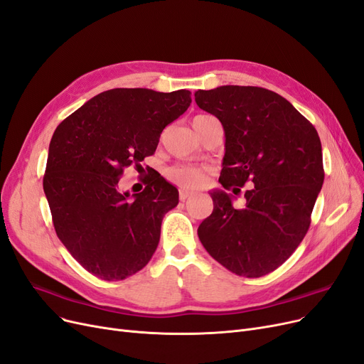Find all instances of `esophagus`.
Returning <instances> with one entry per match:
<instances>
[{
  "label": "esophagus",
  "mask_w": 364,
  "mask_h": 364,
  "mask_svg": "<svg viewBox=\"0 0 364 364\" xmlns=\"http://www.w3.org/2000/svg\"><path fill=\"white\" fill-rule=\"evenodd\" d=\"M193 194H194L193 191H186V190H181V191H179V198H181V201H185L186 198H190V197H191Z\"/></svg>",
  "instance_id": "obj_1"
}]
</instances>
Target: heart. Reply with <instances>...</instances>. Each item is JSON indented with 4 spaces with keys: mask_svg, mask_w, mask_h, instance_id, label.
<instances>
[{
    "mask_svg": "<svg viewBox=\"0 0 364 364\" xmlns=\"http://www.w3.org/2000/svg\"><path fill=\"white\" fill-rule=\"evenodd\" d=\"M167 178L170 182L183 188V190H194V188L201 186L205 182L206 171L193 166H176L167 171Z\"/></svg>",
    "mask_w": 364,
    "mask_h": 364,
    "instance_id": "obj_1",
    "label": "heart"
}]
</instances>
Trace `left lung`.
<instances>
[{"label": "left lung", "instance_id": "left-lung-1", "mask_svg": "<svg viewBox=\"0 0 364 364\" xmlns=\"http://www.w3.org/2000/svg\"><path fill=\"white\" fill-rule=\"evenodd\" d=\"M196 103L216 116L225 133L220 182L210 191L213 212L198 227L206 251L230 272L259 278L291 255L311 225L324 182L323 151L315 127L288 100L258 86L198 90ZM240 188H237V186Z\"/></svg>", "mask_w": 364, "mask_h": 364}]
</instances>
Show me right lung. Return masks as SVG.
I'll return each mask as SVG.
<instances>
[{
    "label": "right lung",
    "mask_w": 364,
    "mask_h": 364,
    "mask_svg": "<svg viewBox=\"0 0 364 364\" xmlns=\"http://www.w3.org/2000/svg\"><path fill=\"white\" fill-rule=\"evenodd\" d=\"M191 105V92L116 88L95 95L56 127L43 178L53 227L90 273L122 281L152 258L164 215L179 193L161 174L139 194L119 191L129 166L141 167L163 129Z\"/></svg>",
    "instance_id": "add662e5"
}]
</instances>
